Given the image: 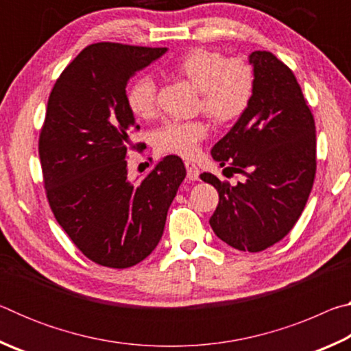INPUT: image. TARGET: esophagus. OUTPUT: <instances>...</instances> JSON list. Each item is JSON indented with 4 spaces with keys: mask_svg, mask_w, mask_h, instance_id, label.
I'll return each mask as SVG.
<instances>
[{
    "mask_svg": "<svg viewBox=\"0 0 351 351\" xmlns=\"http://www.w3.org/2000/svg\"><path fill=\"white\" fill-rule=\"evenodd\" d=\"M186 170L189 181H197L199 178V169L193 162H186Z\"/></svg>",
    "mask_w": 351,
    "mask_h": 351,
    "instance_id": "34e87169",
    "label": "esophagus"
}]
</instances>
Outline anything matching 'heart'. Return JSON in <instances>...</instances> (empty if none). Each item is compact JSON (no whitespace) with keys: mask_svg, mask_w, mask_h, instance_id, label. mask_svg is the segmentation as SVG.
Segmentation results:
<instances>
[{"mask_svg":"<svg viewBox=\"0 0 351 351\" xmlns=\"http://www.w3.org/2000/svg\"><path fill=\"white\" fill-rule=\"evenodd\" d=\"M171 69L198 88L199 108L218 123L234 121L251 100L254 71L241 58H226L219 51L193 47L184 52ZM125 100L136 117H153L156 112V85L152 77L136 79L128 86ZM207 133L209 127L201 119L170 121L154 132L153 142L158 152L192 158Z\"/></svg>","mask_w":351,"mask_h":351,"instance_id":"b5f03b06","label":"heart"}]
</instances>
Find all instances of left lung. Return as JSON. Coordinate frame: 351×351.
<instances>
[{
  "instance_id": "obj_1",
  "label": "left lung",
  "mask_w": 351,
  "mask_h": 351,
  "mask_svg": "<svg viewBox=\"0 0 351 351\" xmlns=\"http://www.w3.org/2000/svg\"><path fill=\"white\" fill-rule=\"evenodd\" d=\"M254 90L246 110L212 148L224 170L243 182L201 180L218 192L209 223L213 232L239 251L260 252L276 245L304 212L316 176V127L295 75L268 51L249 56Z\"/></svg>"
}]
</instances>
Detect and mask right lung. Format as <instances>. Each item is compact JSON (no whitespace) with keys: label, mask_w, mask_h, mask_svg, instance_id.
Masks as SVG:
<instances>
[{"label":"right lung","mask_w":351,"mask_h":351,"mask_svg":"<svg viewBox=\"0 0 351 351\" xmlns=\"http://www.w3.org/2000/svg\"><path fill=\"white\" fill-rule=\"evenodd\" d=\"M167 47L121 43L86 46L58 77L38 139L46 197L64 232L94 263L130 268L161 240L169 207L186 178L170 154L138 182L127 154L136 125L125 88Z\"/></svg>","instance_id":"1"}]
</instances>
